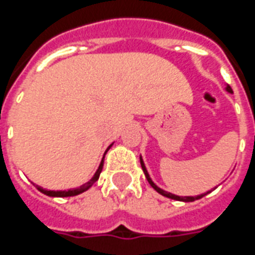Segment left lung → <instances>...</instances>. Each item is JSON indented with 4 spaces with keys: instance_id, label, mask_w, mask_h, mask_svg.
<instances>
[{
    "instance_id": "1",
    "label": "left lung",
    "mask_w": 255,
    "mask_h": 255,
    "mask_svg": "<svg viewBox=\"0 0 255 255\" xmlns=\"http://www.w3.org/2000/svg\"><path fill=\"white\" fill-rule=\"evenodd\" d=\"M225 90L229 94H233V90H232V87H230L229 85H226L225 86ZM140 164H141V168H143V172L144 174H145V177H147L148 182L151 184V186L153 188V189L157 192V193H160L161 196H164V197H168V198H172V200H176V201H184V202H192V201H196V200H200V198H202L204 196H206V194L209 193V192H206V193H202V194H198V196H177V194H173V193H170V192H167V190H164L161 189L160 186H157L153 182V180L151 178V176H149V173H148V170H147V167H145V164H144V160H143V156L140 155Z\"/></svg>"
}]
</instances>
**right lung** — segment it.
I'll return each mask as SVG.
<instances>
[{
	"label": "right lung",
	"mask_w": 255,
	"mask_h": 255,
	"mask_svg": "<svg viewBox=\"0 0 255 255\" xmlns=\"http://www.w3.org/2000/svg\"><path fill=\"white\" fill-rule=\"evenodd\" d=\"M112 144L107 148V149H106V152H104L103 157H102V161H100L99 167H98L96 172L94 173V176H92V177L90 178V180H88L86 184H83V185L78 186V188H73V189H67V190H50V189H45V188H42V186H39V185H35L34 182L33 184L37 186V189L39 190L41 193L46 194V196H50V197H71V196H78V194L83 193V192H86V190L90 189V188H91V186L94 185L96 181H98V178H99V176H100V172H102V169H103L104 156H106V153L108 152V149L112 147Z\"/></svg>",
	"instance_id": "add662e5"
}]
</instances>
